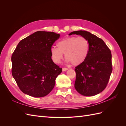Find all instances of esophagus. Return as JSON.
<instances>
[{
    "label": "esophagus",
    "instance_id": "esophagus-1",
    "mask_svg": "<svg viewBox=\"0 0 126 126\" xmlns=\"http://www.w3.org/2000/svg\"><path fill=\"white\" fill-rule=\"evenodd\" d=\"M68 69V68H63V71H66Z\"/></svg>",
    "mask_w": 126,
    "mask_h": 126
}]
</instances>
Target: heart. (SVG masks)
<instances>
[{"instance_id":"obj_1","label":"heart","mask_w":126,"mask_h":126,"mask_svg":"<svg viewBox=\"0 0 126 126\" xmlns=\"http://www.w3.org/2000/svg\"><path fill=\"white\" fill-rule=\"evenodd\" d=\"M57 48L52 47L51 58L57 63H60L64 54L65 58L74 66L82 63L87 58L89 50V41L83 37L71 36L58 41Z\"/></svg>"}]
</instances>
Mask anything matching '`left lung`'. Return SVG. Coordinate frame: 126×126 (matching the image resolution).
<instances>
[{"label":"left lung","instance_id":"left-lung-1","mask_svg":"<svg viewBox=\"0 0 126 126\" xmlns=\"http://www.w3.org/2000/svg\"><path fill=\"white\" fill-rule=\"evenodd\" d=\"M79 35L89 41V50L86 60L75 67V88L83 96H93L107 86L112 71L111 53L101 38L85 30L73 32L69 35Z\"/></svg>","mask_w":126,"mask_h":126}]
</instances>
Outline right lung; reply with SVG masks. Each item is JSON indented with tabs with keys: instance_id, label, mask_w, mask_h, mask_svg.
Here are the masks:
<instances>
[{
	"instance_id": "add662e5",
	"label": "right lung",
	"mask_w": 126,
	"mask_h": 126,
	"mask_svg": "<svg viewBox=\"0 0 126 126\" xmlns=\"http://www.w3.org/2000/svg\"><path fill=\"white\" fill-rule=\"evenodd\" d=\"M60 35L38 31L21 40L11 56L13 77L20 90L34 97L51 92L62 68L51 59L50 50Z\"/></svg>"
}]
</instances>
